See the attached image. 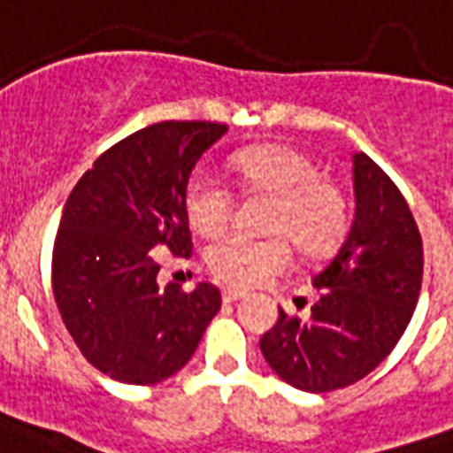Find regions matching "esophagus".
Returning <instances> with one entry per match:
<instances>
[{"label": "esophagus", "instance_id": "34e87169", "mask_svg": "<svg viewBox=\"0 0 453 453\" xmlns=\"http://www.w3.org/2000/svg\"><path fill=\"white\" fill-rule=\"evenodd\" d=\"M244 295L247 293L237 290V288H223V300H226V303H237V300H242Z\"/></svg>", "mask_w": 453, "mask_h": 453}]
</instances>
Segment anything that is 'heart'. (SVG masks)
I'll return each instance as SVG.
<instances>
[{
  "label": "heart",
  "mask_w": 453,
  "mask_h": 453,
  "mask_svg": "<svg viewBox=\"0 0 453 453\" xmlns=\"http://www.w3.org/2000/svg\"><path fill=\"white\" fill-rule=\"evenodd\" d=\"M230 167L244 192L273 196L269 230L283 235H227L206 250L211 273L235 288H252L288 269L293 250L286 234L304 254H326L348 230V201L336 182L321 177L317 163L303 150L264 143L233 153ZM184 216L203 237L220 235L235 211V196L220 177L196 170L184 187Z\"/></svg>",
  "instance_id": "b5f03b06"
}]
</instances>
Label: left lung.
I'll return each mask as SVG.
<instances>
[{
	"instance_id": "8db88e82",
	"label": "left lung",
	"mask_w": 453,
	"mask_h": 453,
	"mask_svg": "<svg viewBox=\"0 0 453 453\" xmlns=\"http://www.w3.org/2000/svg\"><path fill=\"white\" fill-rule=\"evenodd\" d=\"M355 218L311 278L307 321L278 311L261 353L290 387L324 394L367 377L403 336L423 286V240L403 194L370 156H353Z\"/></svg>"
}]
</instances>
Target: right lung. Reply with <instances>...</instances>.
Segmentation results:
<instances>
[{"label":"right lung","mask_w":453,"mask_h":453,"mask_svg":"<svg viewBox=\"0 0 453 453\" xmlns=\"http://www.w3.org/2000/svg\"><path fill=\"white\" fill-rule=\"evenodd\" d=\"M218 122H158L107 149L76 182L52 250V290L66 331L96 370L158 384L189 363L220 293L158 286V252L189 259L184 187Z\"/></svg>","instance_id":"obj_1"}]
</instances>
